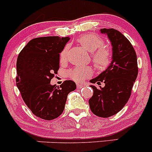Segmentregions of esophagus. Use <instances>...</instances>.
Here are the masks:
<instances>
[{"instance_id":"obj_1","label":"esophagus","mask_w":152,"mask_h":152,"mask_svg":"<svg viewBox=\"0 0 152 152\" xmlns=\"http://www.w3.org/2000/svg\"><path fill=\"white\" fill-rule=\"evenodd\" d=\"M77 85V87H78V88H82V87H84V86H85V84H80V83H78L77 85Z\"/></svg>"}]
</instances>
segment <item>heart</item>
<instances>
[{
    "label": "heart",
    "instance_id": "heart-1",
    "mask_svg": "<svg viewBox=\"0 0 152 152\" xmlns=\"http://www.w3.org/2000/svg\"><path fill=\"white\" fill-rule=\"evenodd\" d=\"M80 43L87 50L93 53L92 59L94 65L99 69H104L110 65L112 56L110 50L103 47L104 41L102 38L94 34H87L82 35L78 39ZM68 45H65L60 53L59 59L61 62H65L67 59ZM93 73L90 67H76L67 72V76L76 82H82L86 78L90 76Z\"/></svg>",
    "mask_w": 152,
    "mask_h": 152
}]
</instances>
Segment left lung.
<instances>
[{
  "label": "left lung",
  "mask_w": 152,
  "mask_h": 152,
  "mask_svg": "<svg viewBox=\"0 0 152 152\" xmlns=\"http://www.w3.org/2000/svg\"><path fill=\"white\" fill-rule=\"evenodd\" d=\"M112 45V61L104 71L91 79L90 83L105 86L90 85L93 95L89 104L93 114L102 118L114 115L124 108L131 96L132 89L138 73L135 50L126 37L114 28H102Z\"/></svg>",
  "instance_id": "8db88e82"
}]
</instances>
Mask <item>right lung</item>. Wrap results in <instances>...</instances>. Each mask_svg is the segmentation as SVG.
Wrapping results in <instances>:
<instances>
[{
    "mask_svg": "<svg viewBox=\"0 0 152 152\" xmlns=\"http://www.w3.org/2000/svg\"><path fill=\"white\" fill-rule=\"evenodd\" d=\"M70 37L57 36L32 39L19 53L17 60V87L34 115L44 120L59 117L65 109L67 95L76 90L73 81L50 85L59 67V53Z\"/></svg>",
    "mask_w": 152,
    "mask_h": 152,
    "instance_id": "obj_1",
    "label": "right lung"
}]
</instances>
